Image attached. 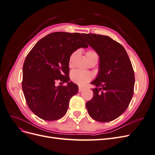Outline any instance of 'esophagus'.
<instances>
[{
    "label": "esophagus",
    "instance_id": "34e87169",
    "mask_svg": "<svg viewBox=\"0 0 155 155\" xmlns=\"http://www.w3.org/2000/svg\"><path fill=\"white\" fill-rule=\"evenodd\" d=\"M84 89H85V87H79V92H81L83 91H84Z\"/></svg>",
    "mask_w": 155,
    "mask_h": 155
}]
</instances>
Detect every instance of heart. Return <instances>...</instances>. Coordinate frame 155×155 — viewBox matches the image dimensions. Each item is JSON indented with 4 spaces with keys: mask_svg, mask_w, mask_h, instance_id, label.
I'll use <instances>...</instances> for the list:
<instances>
[{
    "mask_svg": "<svg viewBox=\"0 0 155 155\" xmlns=\"http://www.w3.org/2000/svg\"><path fill=\"white\" fill-rule=\"evenodd\" d=\"M79 54V50L74 51V52L70 55L69 58V67H72L74 64V58L76 57ZM87 57L89 61L91 63L94 61L98 60V54L95 50H89L87 52ZM94 78V75L92 72L88 71H85L82 70H72L70 73V79L71 80L79 85H85L87 83L91 81Z\"/></svg>",
    "mask_w": 155,
    "mask_h": 155,
    "instance_id": "1",
    "label": "heart"
}]
</instances>
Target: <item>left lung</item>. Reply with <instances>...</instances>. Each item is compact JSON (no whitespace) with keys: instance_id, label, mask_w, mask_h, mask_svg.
I'll return each instance as SVG.
<instances>
[{"instance_id":"8db88e82","label":"left lung","mask_w":155,"mask_h":155,"mask_svg":"<svg viewBox=\"0 0 155 155\" xmlns=\"http://www.w3.org/2000/svg\"><path fill=\"white\" fill-rule=\"evenodd\" d=\"M83 35L100 55V71L91 83L99 88L92 89L93 97L86 104L88 113L100 122L112 121L127 109L133 96L135 79L132 64L124 46L110 37Z\"/></svg>"}]
</instances>
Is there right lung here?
I'll return each instance as SVG.
<instances>
[{
    "label": "right lung",
    "mask_w": 155,
    "mask_h": 155,
    "mask_svg": "<svg viewBox=\"0 0 155 155\" xmlns=\"http://www.w3.org/2000/svg\"><path fill=\"white\" fill-rule=\"evenodd\" d=\"M79 33L58 31L39 40L27 55L22 68V88L26 104L34 113L47 121L66 114L70 99L78 87L69 82L70 56L79 48H87ZM60 80L66 86H54Z\"/></svg>",
    "instance_id": "1"
}]
</instances>
